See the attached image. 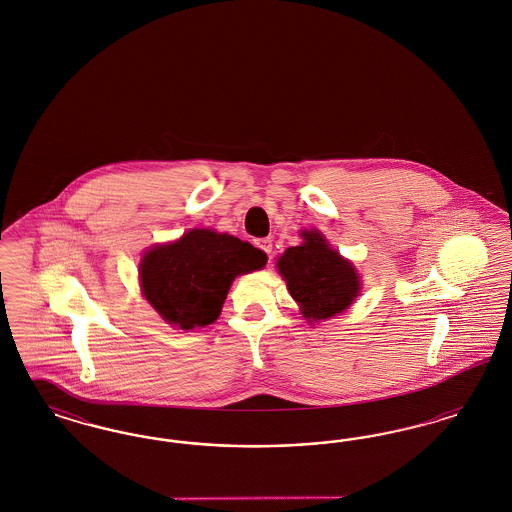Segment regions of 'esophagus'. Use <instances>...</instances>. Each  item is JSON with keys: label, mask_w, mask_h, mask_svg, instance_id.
<instances>
[{"label": "esophagus", "mask_w": 512, "mask_h": 512, "mask_svg": "<svg viewBox=\"0 0 512 512\" xmlns=\"http://www.w3.org/2000/svg\"><path fill=\"white\" fill-rule=\"evenodd\" d=\"M257 247H261L268 255V259L272 257V240L270 238H263V240H257Z\"/></svg>", "instance_id": "1"}]
</instances>
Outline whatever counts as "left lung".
Instances as JSON below:
<instances>
[{"instance_id": "1", "label": "left lung", "mask_w": 512, "mask_h": 512, "mask_svg": "<svg viewBox=\"0 0 512 512\" xmlns=\"http://www.w3.org/2000/svg\"><path fill=\"white\" fill-rule=\"evenodd\" d=\"M301 236L305 242L288 247L278 259V270L305 318L334 317L357 297L359 276L317 230L303 232Z\"/></svg>"}]
</instances>
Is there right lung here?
<instances>
[{
    "label": "right lung",
    "instance_id": "add662e5",
    "mask_svg": "<svg viewBox=\"0 0 512 512\" xmlns=\"http://www.w3.org/2000/svg\"><path fill=\"white\" fill-rule=\"evenodd\" d=\"M265 263V251L240 238L190 230L174 244L147 251L140 267L142 290L169 324L194 330L219 318L238 274L265 267Z\"/></svg>",
    "mask_w": 512,
    "mask_h": 512
}]
</instances>
